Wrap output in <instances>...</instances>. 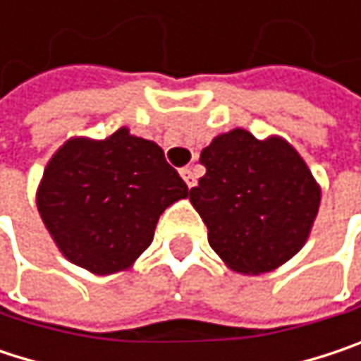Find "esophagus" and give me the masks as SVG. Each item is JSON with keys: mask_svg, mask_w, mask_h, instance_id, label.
I'll list each match as a JSON object with an SVG mask.
<instances>
[{"mask_svg": "<svg viewBox=\"0 0 361 361\" xmlns=\"http://www.w3.org/2000/svg\"><path fill=\"white\" fill-rule=\"evenodd\" d=\"M180 173L188 188H194V185H196V176L192 173V169H190V167H183V169H180Z\"/></svg>", "mask_w": 361, "mask_h": 361, "instance_id": "34e87169", "label": "esophagus"}]
</instances>
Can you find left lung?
<instances>
[{"label":"left lung","instance_id":"1","mask_svg":"<svg viewBox=\"0 0 361 361\" xmlns=\"http://www.w3.org/2000/svg\"><path fill=\"white\" fill-rule=\"evenodd\" d=\"M200 163L207 173L190 190V202L230 269L265 274L301 251L322 192L286 140L232 129L200 152Z\"/></svg>","mask_w":361,"mask_h":361}]
</instances>
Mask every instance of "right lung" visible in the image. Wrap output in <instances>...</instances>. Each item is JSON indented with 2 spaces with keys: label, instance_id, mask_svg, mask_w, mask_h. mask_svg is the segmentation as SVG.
Returning a JSON list of instances; mask_svg holds the SVG:
<instances>
[{
  "label": "right lung",
  "instance_id": "right-lung-1",
  "mask_svg": "<svg viewBox=\"0 0 361 361\" xmlns=\"http://www.w3.org/2000/svg\"><path fill=\"white\" fill-rule=\"evenodd\" d=\"M185 196L163 148L121 127L106 140L64 142L43 171L37 209L71 263L109 276L133 265L161 213Z\"/></svg>",
  "mask_w": 361,
  "mask_h": 361
}]
</instances>
